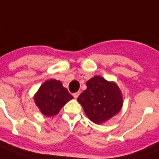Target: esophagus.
<instances>
[{
	"instance_id": "esophagus-1",
	"label": "esophagus",
	"mask_w": 159,
	"mask_h": 159,
	"mask_svg": "<svg viewBox=\"0 0 159 159\" xmlns=\"http://www.w3.org/2000/svg\"><path fill=\"white\" fill-rule=\"evenodd\" d=\"M79 94H80V92H76V93H73V97L75 98H77V97L79 96Z\"/></svg>"
}]
</instances>
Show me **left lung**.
<instances>
[{"mask_svg": "<svg viewBox=\"0 0 159 159\" xmlns=\"http://www.w3.org/2000/svg\"><path fill=\"white\" fill-rule=\"evenodd\" d=\"M86 85L87 89L79 95L77 101L92 121L101 124L120 110L123 99L121 92L116 83L95 76Z\"/></svg>", "mask_w": 159, "mask_h": 159, "instance_id": "left-lung-1", "label": "left lung"}]
</instances>
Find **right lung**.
Listing matches in <instances>:
<instances>
[{"instance_id": "add662e5", "label": "right lung", "mask_w": 159, "mask_h": 159, "mask_svg": "<svg viewBox=\"0 0 159 159\" xmlns=\"http://www.w3.org/2000/svg\"><path fill=\"white\" fill-rule=\"evenodd\" d=\"M73 98L61 82L48 80L41 87L34 96L35 103L41 113L45 116H56L68 101Z\"/></svg>"}]
</instances>
